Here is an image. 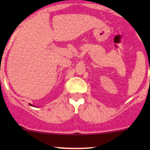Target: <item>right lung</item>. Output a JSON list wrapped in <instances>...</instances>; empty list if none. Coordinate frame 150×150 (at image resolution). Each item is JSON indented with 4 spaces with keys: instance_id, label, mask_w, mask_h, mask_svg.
Segmentation results:
<instances>
[{
    "instance_id": "1",
    "label": "right lung",
    "mask_w": 150,
    "mask_h": 150,
    "mask_svg": "<svg viewBox=\"0 0 150 150\" xmlns=\"http://www.w3.org/2000/svg\"><path fill=\"white\" fill-rule=\"evenodd\" d=\"M30 105H31V106H32V104H30Z\"/></svg>"
}]
</instances>
